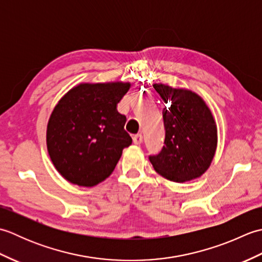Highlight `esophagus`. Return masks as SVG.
Listing matches in <instances>:
<instances>
[{"mask_svg": "<svg viewBox=\"0 0 262 262\" xmlns=\"http://www.w3.org/2000/svg\"><path fill=\"white\" fill-rule=\"evenodd\" d=\"M133 142H134V144H136V145H141L143 143V135L142 134L134 135V137H133Z\"/></svg>", "mask_w": 262, "mask_h": 262, "instance_id": "esophagus-1", "label": "esophagus"}]
</instances>
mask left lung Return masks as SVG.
<instances>
[{
  "mask_svg": "<svg viewBox=\"0 0 262 262\" xmlns=\"http://www.w3.org/2000/svg\"><path fill=\"white\" fill-rule=\"evenodd\" d=\"M166 103L163 108L164 146L149 155L154 170L165 179L185 182L209 168L217 146V128L207 104L197 93L165 84L153 85Z\"/></svg>",
  "mask_w": 262,
  "mask_h": 262,
  "instance_id": "left-lung-1",
  "label": "left lung"
}]
</instances>
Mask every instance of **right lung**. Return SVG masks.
<instances>
[{"instance_id": "1", "label": "right lung", "mask_w": 262, "mask_h": 262, "mask_svg": "<svg viewBox=\"0 0 262 262\" xmlns=\"http://www.w3.org/2000/svg\"><path fill=\"white\" fill-rule=\"evenodd\" d=\"M130 83H82L55 105L47 125V149L66 180L92 187L113 173L122 149L132 144L126 116L117 104Z\"/></svg>"}]
</instances>
